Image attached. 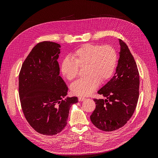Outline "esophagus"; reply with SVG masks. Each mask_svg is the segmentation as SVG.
I'll list each match as a JSON object with an SVG mask.
<instances>
[{
    "mask_svg": "<svg viewBox=\"0 0 158 158\" xmlns=\"http://www.w3.org/2000/svg\"><path fill=\"white\" fill-rule=\"evenodd\" d=\"M85 99L84 98H78V101L79 102H83V101H84Z\"/></svg>",
    "mask_w": 158,
    "mask_h": 158,
    "instance_id": "1",
    "label": "esophagus"
}]
</instances>
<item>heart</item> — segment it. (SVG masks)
<instances>
[{
    "instance_id": "b5f03b06",
    "label": "heart",
    "mask_w": 158,
    "mask_h": 158,
    "mask_svg": "<svg viewBox=\"0 0 158 158\" xmlns=\"http://www.w3.org/2000/svg\"><path fill=\"white\" fill-rule=\"evenodd\" d=\"M65 58L61 63L60 71L69 81L77 76L78 67L85 66V78L80 79L71 86L74 95L85 97L92 94L99 86L112 77L115 70L118 56L117 51L110 45L85 44Z\"/></svg>"
}]
</instances>
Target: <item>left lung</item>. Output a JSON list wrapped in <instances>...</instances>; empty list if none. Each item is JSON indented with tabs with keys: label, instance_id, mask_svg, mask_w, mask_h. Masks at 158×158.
Returning <instances> with one entry per match:
<instances>
[{
	"label": "left lung",
	"instance_id": "left-lung-1",
	"mask_svg": "<svg viewBox=\"0 0 158 158\" xmlns=\"http://www.w3.org/2000/svg\"><path fill=\"white\" fill-rule=\"evenodd\" d=\"M119 59L113 78L98 93L106 99H94L95 109L91 121L103 131L123 127L135 111L139 96L140 78L137 65L128 46L121 40Z\"/></svg>",
	"mask_w": 158,
	"mask_h": 158
}]
</instances>
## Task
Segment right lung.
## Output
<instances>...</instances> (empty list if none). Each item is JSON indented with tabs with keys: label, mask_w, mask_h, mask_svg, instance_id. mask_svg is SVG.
<instances>
[{
	"label": "right lung",
	"mask_w": 158,
	"mask_h": 158,
	"mask_svg": "<svg viewBox=\"0 0 158 158\" xmlns=\"http://www.w3.org/2000/svg\"><path fill=\"white\" fill-rule=\"evenodd\" d=\"M60 45L37 44L23 62L19 74V96L30 126L44 135H55L67 124L69 110L77 97H66L68 88L59 75Z\"/></svg>",
	"instance_id": "right-lung-1"
}]
</instances>
